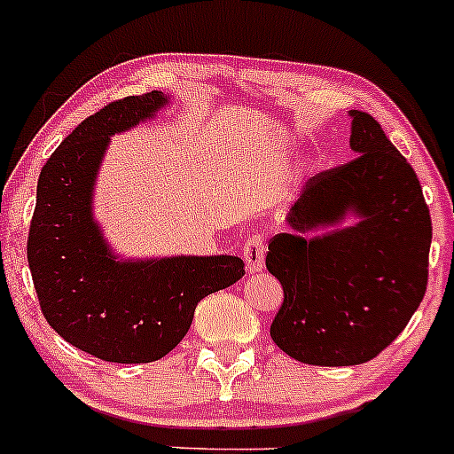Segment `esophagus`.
<instances>
[{"label":"esophagus","instance_id":"34e87169","mask_svg":"<svg viewBox=\"0 0 454 454\" xmlns=\"http://www.w3.org/2000/svg\"><path fill=\"white\" fill-rule=\"evenodd\" d=\"M263 254H266V242L262 236H251L244 242L242 257L247 262V268L251 274H257L263 270Z\"/></svg>","mask_w":454,"mask_h":454}]
</instances>
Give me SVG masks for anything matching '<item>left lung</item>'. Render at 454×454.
I'll list each match as a JSON object with an SVG mask.
<instances>
[{
    "mask_svg": "<svg viewBox=\"0 0 454 454\" xmlns=\"http://www.w3.org/2000/svg\"><path fill=\"white\" fill-rule=\"evenodd\" d=\"M349 117L358 156L309 180L289 231L268 244L266 268L285 294L270 337L304 364L369 363L427 292L431 216L419 177L378 120L356 109Z\"/></svg>",
    "mask_w": 454,
    "mask_h": 454,
    "instance_id": "8db88e82",
    "label": "left lung"
}]
</instances>
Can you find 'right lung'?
<instances>
[{
	"instance_id": "obj_1",
	"label": "right lung",
	"mask_w": 454,
	"mask_h": 454,
	"mask_svg": "<svg viewBox=\"0 0 454 454\" xmlns=\"http://www.w3.org/2000/svg\"><path fill=\"white\" fill-rule=\"evenodd\" d=\"M169 96H129L90 115L43 167L27 262L51 328L106 363L162 358L184 339L200 300L240 281L233 254L120 259L94 218V186L111 137L156 117Z\"/></svg>"
}]
</instances>
